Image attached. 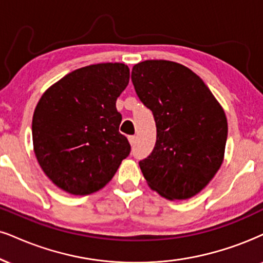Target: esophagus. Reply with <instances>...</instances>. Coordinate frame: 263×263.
<instances>
[{"instance_id": "1", "label": "esophagus", "mask_w": 263, "mask_h": 263, "mask_svg": "<svg viewBox=\"0 0 263 263\" xmlns=\"http://www.w3.org/2000/svg\"><path fill=\"white\" fill-rule=\"evenodd\" d=\"M128 139H129V142H130V145L133 146V145L135 144V140H137V138H135L134 135H130V137H129Z\"/></svg>"}]
</instances>
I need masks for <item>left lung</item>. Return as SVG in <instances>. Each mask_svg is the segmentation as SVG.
Instances as JSON below:
<instances>
[{"instance_id":"1","label":"left lung","mask_w":263,"mask_h":263,"mask_svg":"<svg viewBox=\"0 0 263 263\" xmlns=\"http://www.w3.org/2000/svg\"><path fill=\"white\" fill-rule=\"evenodd\" d=\"M132 82L156 122V144L139 162L152 190L170 200L196 195L221 167L228 135L224 111L200 77L171 61L135 64Z\"/></svg>"}]
</instances>
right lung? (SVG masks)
<instances>
[{
  "label": "right lung",
  "mask_w": 263,
  "mask_h": 263,
  "mask_svg": "<svg viewBox=\"0 0 263 263\" xmlns=\"http://www.w3.org/2000/svg\"><path fill=\"white\" fill-rule=\"evenodd\" d=\"M128 83L125 64H92L67 74L41 96L32 117V144L42 171L60 189L95 193L129 156L116 108Z\"/></svg>",
  "instance_id": "add662e5"
}]
</instances>
